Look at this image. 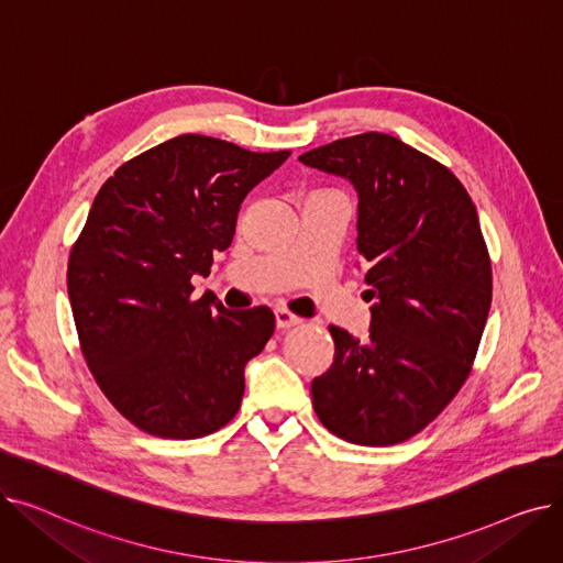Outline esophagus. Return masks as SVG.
<instances>
[{"label":"esophagus","instance_id":"1","mask_svg":"<svg viewBox=\"0 0 563 563\" xmlns=\"http://www.w3.org/2000/svg\"><path fill=\"white\" fill-rule=\"evenodd\" d=\"M301 321H303L301 317L291 314V312H289V310H285V308H278V310H276V327H278L280 331L291 329V327H299Z\"/></svg>","mask_w":563,"mask_h":563}]
</instances>
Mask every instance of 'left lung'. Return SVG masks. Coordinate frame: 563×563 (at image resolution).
<instances>
[{"instance_id": "left-lung-1", "label": "left lung", "mask_w": 563, "mask_h": 563, "mask_svg": "<svg viewBox=\"0 0 563 563\" xmlns=\"http://www.w3.org/2000/svg\"><path fill=\"white\" fill-rule=\"evenodd\" d=\"M358 194V272L369 335L331 327L335 361L312 380L321 424L356 445L422 431L465 383L486 327L493 278L477 210L454 173L367 132L299 157Z\"/></svg>"}]
</instances>
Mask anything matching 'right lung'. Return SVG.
<instances>
[{
    "mask_svg": "<svg viewBox=\"0 0 563 563\" xmlns=\"http://www.w3.org/2000/svg\"><path fill=\"white\" fill-rule=\"evenodd\" d=\"M289 151L251 153L183 134L118 168L98 191L68 262V297L88 369L115 410L159 438L228 424L244 367L276 329L266 306L191 299L232 244L249 191Z\"/></svg>",
    "mask_w": 563,
    "mask_h": 563,
    "instance_id": "right-lung-1",
    "label": "right lung"
}]
</instances>
